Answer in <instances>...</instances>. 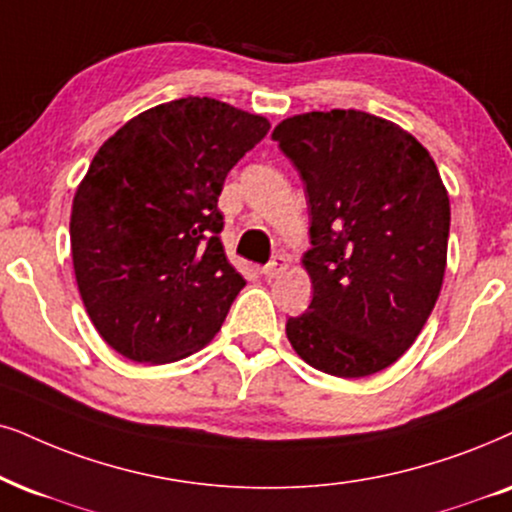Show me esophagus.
<instances>
[{"label":"esophagus","instance_id":"1","mask_svg":"<svg viewBox=\"0 0 512 512\" xmlns=\"http://www.w3.org/2000/svg\"><path fill=\"white\" fill-rule=\"evenodd\" d=\"M286 267H288V257L286 255H276L269 264H264L262 274H264V278H274L276 274H281V271Z\"/></svg>","mask_w":512,"mask_h":512}]
</instances>
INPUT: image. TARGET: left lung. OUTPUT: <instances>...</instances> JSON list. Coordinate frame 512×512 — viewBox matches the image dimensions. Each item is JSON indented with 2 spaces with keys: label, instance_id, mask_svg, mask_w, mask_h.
Masks as SVG:
<instances>
[{
  "label": "left lung",
  "instance_id": "obj_1",
  "mask_svg": "<svg viewBox=\"0 0 512 512\" xmlns=\"http://www.w3.org/2000/svg\"><path fill=\"white\" fill-rule=\"evenodd\" d=\"M271 139L300 172L314 297L286 335L316 371L364 378L413 345L442 290L449 196L430 153L364 111L302 113Z\"/></svg>",
  "mask_w": 512,
  "mask_h": 512
}]
</instances>
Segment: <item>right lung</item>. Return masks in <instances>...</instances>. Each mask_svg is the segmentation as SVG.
Listing matches in <instances>:
<instances>
[{"label":"right lung","mask_w":512,"mask_h":512,"mask_svg":"<svg viewBox=\"0 0 512 512\" xmlns=\"http://www.w3.org/2000/svg\"><path fill=\"white\" fill-rule=\"evenodd\" d=\"M269 120L189 96L148 108L96 151L77 186L70 250L84 309L139 364H170L215 338L245 286L224 255L226 174Z\"/></svg>","instance_id":"add662e5"}]
</instances>
